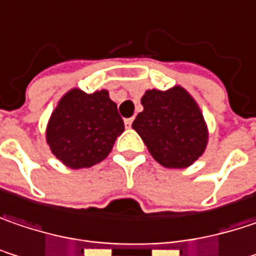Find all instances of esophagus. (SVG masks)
I'll return each mask as SVG.
<instances>
[{
	"label": "esophagus",
	"mask_w": 256,
	"mask_h": 256,
	"mask_svg": "<svg viewBox=\"0 0 256 256\" xmlns=\"http://www.w3.org/2000/svg\"><path fill=\"white\" fill-rule=\"evenodd\" d=\"M132 123H133V117H130V118H126V120H124V126H126L128 128H132Z\"/></svg>",
	"instance_id": "obj_1"
}]
</instances>
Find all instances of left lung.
<instances>
[{
  "label": "left lung",
  "mask_w": 256,
  "mask_h": 256,
  "mask_svg": "<svg viewBox=\"0 0 256 256\" xmlns=\"http://www.w3.org/2000/svg\"><path fill=\"white\" fill-rule=\"evenodd\" d=\"M140 101L143 112L132 128L156 162L165 168H187L203 155L207 126L197 102L182 86L148 90Z\"/></svg>",
  "instance_id": "1"
}]
</instances>
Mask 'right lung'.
Masks as SVG:
<instances>
[{"mask_svg":"<svg viewBox=\"0 0 256 256\" xmlns=\"http://www.w3.org/2000/svg\"><path fill=\"white\" fill-rule=\"evenodd\" d=\"M124 132L123 118L108 91H68L53 110L46 128L52 154L72 170L90 168L108 156Z\"/></svg>","mask_w":256,"mask_h":256,"instance_id":"1","label":"right lung"}]
</instances>
